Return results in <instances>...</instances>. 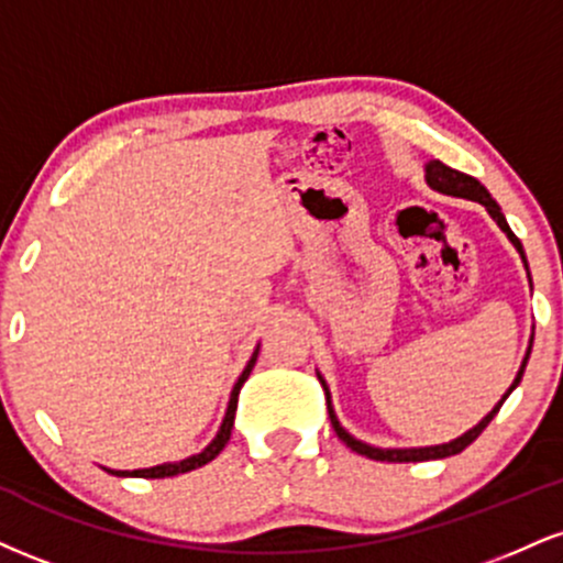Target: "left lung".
<instances>
[{
  "mask_svg": "<svg viewBox=\"0 0 563 563\" xmlns=\"http://www.w3.org/2000/svg\"><path fill=\"white\" fill-rule=\"evenodd\" d=\"M424 180H428V186L432 188V191L445 194V196H456V199L477 201V205H483V207L487 209V214H490L493 220H496V225H498L500 230H504L506 239L511 241V246L517 249V252H519L521 262H525L527 277H530V267H527V256H525V249H521V241L517 239V235L511 233L509 222H506L504 212H500L498 201L493 199L490 191H487V188L483 186V183H479L477 178H472V175L453 170V167L443 165V162H440V159H430L428 165H424ZM530 286H532V280H530ZM532 338H534V330H532ZM532 338H530V346H527V354H525V358H521V367H519V372H517V377H514V383L509 385V390H506L504 396H500V401H498L496 406H493V409L487 411V415H485L483 419H479V422L475 424V428L466 430L464 435H459V438L449 440V443H438V445H415V449H380V445H369V443H364V440L354 438L346 428H343L341 422H338L335 409H333V401H330L328 383H324V377L320 375V372H317V377H320V383H322V388H324V396H328V415H330V422H333V428H335V432H338V438H341L343 443H346L351 451L362 453V456H367V459H375V462H430V459H445V456H453V453H462V451L466 449V445L475 443L479 432H483V430L487 428V424H490V419L498 415L500 406H504L506 398L511 396V390L517 388V385L521 383V375H525V367H527V358H530V351H532Z\"/></svg>",
  "mask_w": 563,
  "mask_h": 563,
  "instance_id": "left-lung-1",
  "label": "left lung"
}]
</instances>
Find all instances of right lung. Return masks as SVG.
Listing matches in <instances>:
<instances>
[{
    "label": "right lung",
    "instance_id": "obj_1",
    "mask_svg": "<svg viewBox=\"0 0 563 563\" xmlns=\"http://www.w3.org/2000/svg\"><path fill=\"white\" fill-rule=\"evenodd\" d=\"M256 356H260V346L254 349L252 358L246 362V367H243L241 377L235 380L233 390H230V401H228V409H225V417H222V424L220 430H217V435L212 438V443L207 445L201 453H194V456L188 459H180V462H165V464H157V466H148V470H107V466H101L104 472H110L114 477H146V479H159V477H175V475H186V472L191 470H199V466H205L212 462V459L225 449V443L230 440V432H233V422H235V409H239V393H241V385L249 380V375H252L254 364H256Z\"/></svg>",
    "mask_w": 563,
    "mask_h": 563
}]
</instances>
